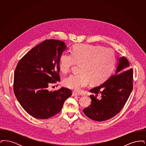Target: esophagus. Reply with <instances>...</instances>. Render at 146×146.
<instances>
[{
	"label": "esophagus",
	"instance_id": "obj_1",
	"mask_svg": "<svg viewBox=\"0 0 146 146\" xmlns=\"http://www.w3.org/2000/svg\"><path fill=\"white\" fill-rule=\"evenodd\" d=\"M72 95V96H79L80 95L78 94H76L75 92H73Z\"/></svg>",
	"mask_w": 146,
	"mask_h": 146
}]
</instances>
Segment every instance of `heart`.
<instances>
[{
  "instance_id": "b5f03b06",
  "label": "heart",
  "mask_w": 146,
  "mask_h": 146,
  "mask_svg": "<svg viewBox=\"0 0 146 146\" xmlns=\"http://www.w3.org/2000/svg\"><path fill=\"white\" fill-rule=\"evenodd\" d=\"M115 54L112 49L88 44H77L71 54L63 53L59 61V69L63 73L69 72L76 63L80 64L78 74L64 78L63 84L72 90L80 91L90 80L94 85L101 84L111 74L115 64Z\"/></svg>"
}]
</instances>
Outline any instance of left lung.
Masks as SVG:
<instances>
[{"label": "left lung", "mask_w": 146, "mask_h": 146, "mask_svg": "<svg viewBox=\"0 0 146 146\" xmlns=\"http://www.w3.org/2000/svg\"><path fill=\"white\" fill-rule=\"evenodd\" d=\"M125 57L118 58L114 75L104 83L90 90L91 104L83 110L84 113L92 120L102 121L114 117L124 106L133 89V70ZM98 94L102 96L97 99Z\"/></svg>", "instance_id": "left-lung-1"}]
</instances>
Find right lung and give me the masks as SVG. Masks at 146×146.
Returning a JSON list of instances; mask_svg holds the SVG:
<instances>
[{"mask_svg": "<svg viewBox=\"0 0 146 146\" xmlns=\"http://www.w3.org/2000/svg\"><path fill=\"white\" fill-rule=\"evenodd\" d=\"M66 49L64 42L45 40L28 51L16 67L15 95L25 111L35 118L45 119L57 114L72 95L66 88L48 90L50 84L60 81V57Z\"/></svg>", "mask_w": 146, "mask_h": 146, "instance_id": "1", "label": "right lung"}]
</instances>
